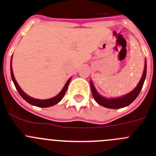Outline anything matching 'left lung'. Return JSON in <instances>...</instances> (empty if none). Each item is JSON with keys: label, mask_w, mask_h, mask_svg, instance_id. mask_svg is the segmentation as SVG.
<instances>
[{"label": "left lung", "mask_w": 156, "mask_h": 156, "mask_svg": "<svg viewBox=\"0 0 156 156\" xmlns=\"http://www.w3.org/2000/svg\"><path fill=\"white\" fill-rule=\"evenodd\" d=\"M146 73H147V62L145 60V64H144V69L143 75H142L141 79L140 80L139 83L135 88L129 92V94H126L122 97L116 98H107L105 97L101 96L100 94H98V91H96V89L93 85L92 82L90 81V84H91V92H92L93 98L97 103H98L101 106L106 107L109 109H119V108H123L126 106H129L131 104L132 102L135 100L136 97L139 95L140 92L141 91L142 87H143L144 83L145 78H146Z\"/></svg>", "instance_id": "1"}]
</instances>
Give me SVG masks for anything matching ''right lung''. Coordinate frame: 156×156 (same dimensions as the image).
I'll return each instance as SVG.
<instances>
[{"instance_id": "1", "label": "right lung", "mask_w": 156, "mask_h": 156, "mask_svg": "<svg viewBox=\"0 0 156 156\" xmlns=\"http://www.w3.org/2000/svg\"><path fill=\"white\" fill-rule=\"evenodd\" d=\"M11 76H12V80L13 83L15 84V87L16 88V90L18 91L19 94H20V96L22 97L25 101L30 103V104L33 105V106H38V107H50V106H54V105L57 104L60 101L62 100V98L64 97L65 95V92L67 91V88H68V86H69V83L70 82V80L71 78L67 81V83H65V85L64 86L63 89H62L61 92L58 94V95H56L55 97L54 98H49V99H37V98H34L32 97H30L29 95L24 93L23 91H22V89L20 87V86L18 85L17 83L16 80L15 79L14 75H13V72H12V58H11Z\"/></svg>"}]
</instances>
